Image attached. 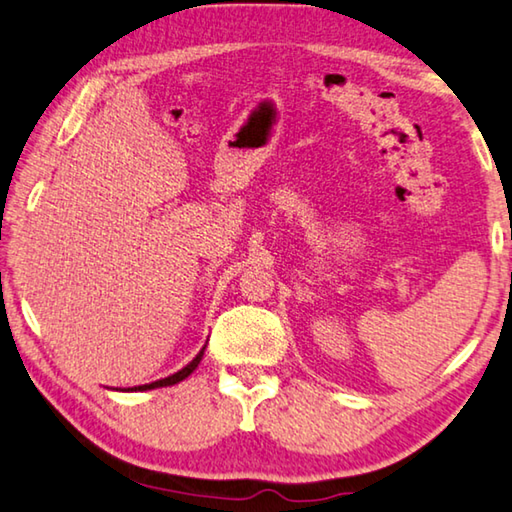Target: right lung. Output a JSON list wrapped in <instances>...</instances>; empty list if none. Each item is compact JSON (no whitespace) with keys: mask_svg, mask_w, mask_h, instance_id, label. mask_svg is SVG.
<instances>
[{"mask_svg":"<svg viewBox=\"0 0 512 512\" xmlns=\"http://www.w3.org/2000/svg\"><path fill=\"white\" fill-rule=\"evenodd\" d=\"M202 353H205V348H202V351L196 355V358H193L189 364H186V367L182 369V371H177V373H173V376H168V378H161V380H157V383H150V385H139V387H134V389H154V387H168V385H175V383H180V380H184L186 376H191L193 373V369L198 367L200 364V360H202Z\"/></svg>","mask_w":512,"mask_h":512,"instance_id":"obj_1","label":"right lung"}]
</instances>
